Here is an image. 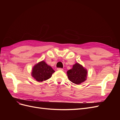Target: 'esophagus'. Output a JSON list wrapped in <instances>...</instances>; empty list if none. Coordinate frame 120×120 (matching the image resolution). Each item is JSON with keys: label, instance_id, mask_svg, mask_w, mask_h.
<instances>
[{"label": "esophagus", "instance_id": "1", "mask_svg": "<svg viewBox=\"0 0 120 120\" xmlns=\"http://www.w3.org/2000/svg\"><path fill=\"white\" fill-rule=\"evenodd\" d=\"M57 70L58 71H63V68H57Z\"/></svg>", "mask_w": 120, "mask_h": 120}]
</instances>
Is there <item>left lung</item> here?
I'll return each mask as SVG.
<instances>
[{"label": "left lung", "mask_w": 120, "mask_h": 120, "mask_svg": "<svg viewBox=\"0 0 120 120\" xmlns=\"http://www.w3.org/2000/svg\"><path fill=\"white\" fill-rule=\"evenodd\" d=\"M87 74L86 69L78 63L73 65L72 68L67 71L69 80L77 85L80 84L86 80Z\"/></svg>", "instance_id": "1"}]
</instances>
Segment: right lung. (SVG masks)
I'll list each match as a JSON object with an SVG mask.
<instances>
[{
	"instance_id": "obj_1",
	"label": "right lung",
	"mask_w": 120,
	"mask_h": 120,
	"mask_svg": "<svg viewBox=\"0 0 120 120\" xmlns=\"http://www.w3.org/2000/svg\"><path fill=\"white\" fill-rule=\"evenodd\" d=\"M54 72L55 71L51 67L42 60L36 64L32 68L31 75L38 82H41L51 78Z\"/></svg>"
}]
</instances>
